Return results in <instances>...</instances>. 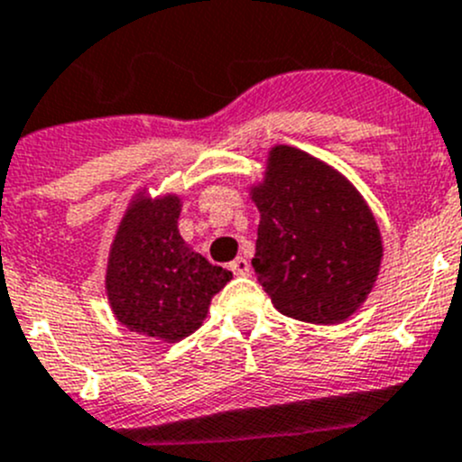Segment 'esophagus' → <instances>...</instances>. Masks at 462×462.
<instances>
[{"mask_svg":"<svg viewBox=\"0 0 462 462\" xmlns=\"http://www.w3.org/2000/svg\"><path fill=\"white\" fill-rule=\"evenodd\" d=\"M228 267H231V272H234V274H238V276H247L249 270H252V265H249V261L245 256H238Z\"/></svg>","mask_w":462,"mask_h":462,"instance_id":"obj_1","label":"esophagus"}]
</instances>
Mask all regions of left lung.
<instances>
[{
    "mask_svg": "<svg viewBox=\"0 0 462 462\" xmlns=\"http://www.w3.org/2000/svg\"><path fill=\"white\" fill-rule=\"evenodd\" d=\"M252 199L261 213L252 265L276 310L310 324L354 315L383 258L381 231L358 190L327 162L276 144Z\"/></svg>",
    "mask_w": 462,
    "mask_h": 462,
    "instance_id": "left-lung-1",
    "label": "left lung"
}]
</instances>
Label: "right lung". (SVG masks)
Instances as JSON below:
<instances>
[{"instance_id":"add662e5","label":"right lung","mask_w":462,"mask_h":462,"mask_svg":"<svg viewBox=\"0 0 462 462\" xmlns=\"http://www.w3.org/2000/svg\"><path fill=\"white\" fill-rule=\"evenodd\" d=\"M181 199L140 192L122 217L108 254L106 292L129 331L177 342L204 322L231 272L192 252L177 226Z\"/></svg>"}]
</instances>
